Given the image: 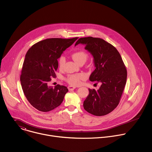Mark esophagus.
<instances>
[{
	"instance_id": "obj_1",
	"label": "esophagus",
	"mask_w": 152,
	"mask_h": 152,
	"mask_svg": "<svg viewBox=\"0 0 152 152\" xmlns=\"http://www.w3.org/2000/svg\"><path fill=\"white\" fill-rule=\"evenodd\" d=\"M75 88H76V87H75V86H72V85H69V86H68V89H69V91L73 90H75Z\"/></svg>"
}]
</instances>
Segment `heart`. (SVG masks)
<instances>
[{
    "label": "heart",
    "instance_id": "1",
    "mask_svg": "<svg viewBox=\"0 0 152 152\" xmlns=\"http://www.w3.org/2000/svg\"><path fill=\"white\" fill-rule=\"evenodd\" d=\"M72 56L73 60L79 64L81 62H85L88 58L87 53L83 50H77L74 52L72 53ZM65 62H66V58L64 56H62L58 59V63L60 69H62L64 68ZM85 78L86 76L83 73L71 74L67 76L66 80L70 85H79L80 84L81 81Z\"/></svg>",
    "mask_w": 152,
    "mask_h": 152
}]
</instances>
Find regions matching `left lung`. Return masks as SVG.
Wrapping results in <instances>:
<instances>
[{
	"label": "left lung",
	"instance_id": "left-lung-1",
	"mask_svg": "<svg viewBox=\"0 0 152 152\" xmlns=\"http://www.w3.org/2000/svg\"><path fill=\"white\" fill-rule=\"evenodd\" d=\"M79 44L85 46L94 58L96 69L90 80L100 82L99 90L89 89V94L83 102V107L96 115H105L118 106L127 79V70L120 54L110 43L100 38L92 37L79 38Z\"/></svg>",
	"mask_w": 152,
	"mask_h": 152
}]
</instances>
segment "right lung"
I'll list each match as a JSON object with an SVG mask.
<instances>
[{"label": "right lung", "mask_w": 152, "mask_h": 152, "mask_svg": "<svg viewBox=\"0 0 152 152\" xmlns=\"http://www.w3.org/2000/svg\"><path fill=\"white\" fill-rule=\"evenodd\" d=\"M77 38L46 39L35 43L27 52L20 82L27 100L38 111L49 112L55 109L69 91L66 86L57 85L53 88L48 86V82L56 77L58 59Z\"/></svg>", "instance_id": "1"}]
</instances>
